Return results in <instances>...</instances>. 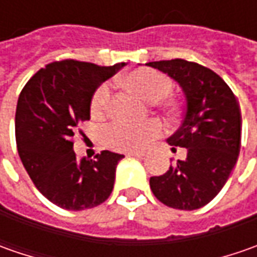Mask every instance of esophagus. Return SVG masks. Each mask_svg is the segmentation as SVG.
Returning <instances> with one entry per match:
<instances>
[{
    "label": "esophagus",
    "mask_w": 257,
    "mask_h": 257,
    "mask_svg": "<svg viewBox=\"0 0 257 257\" xmlns=\"http://www.w3.org/2000/svg\"><path fill=\"white\" fill-rule=\"evenodd\" d=\"M127 156H132V157H143L144 153H139V152H130V153H127Z\"/></svg>",
    "instance_id": "34e87169"
}]
</instances>
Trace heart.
Here are the masks:
<instances>
[{"label": "heart", "instance_id": "obj_1", "mask_svg": "<svg viewBox=\"0 0 257 257\" xmlns=\"http://www.w3.org/2000/svg\"><path fill=\"white\" fill-rule=\"evenodd\" d=\"M125 88L136 93L146 101L153 103L159 108H170V101L166 98L172 91V81L162 73L140 68L132 71L123 78ZM110 97V90L107 85H100L91 98V114L98 117L107 110ZM162 132V127L157 121H146L142 124H130L115 121L110 124L104 132L105 144L117 152H140L147 144L157 137Z\"/></svg>", "mask_w": 257, "mask_h": 257}]
</instances>
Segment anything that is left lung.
Listing matches in <instances>:
<instances>
[{"label": "left lung", "mask_w": 257, "mask_h": 257, "mask_svg": "<svg viewBox=\"0 0 257 257\" xmlns=\"http://www.w3.org/2000/svg\"><path fill=\"white\" fill-rule=\"evenodd\" d=\"M146 65L173 78L186 101L182 125L167 143L184 147L187 156L163 176L152 177L150 189L169 207L200 209L222 190L237 162L242 136L239 103L210 68L182 58Z\"/></svg>", "instance_id": "1"}]
</instances>
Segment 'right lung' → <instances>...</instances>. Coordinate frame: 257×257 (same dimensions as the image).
I'll list each match as a JSON object with an SVG mask.
<instances>
[{
  "instance_id": "obj_1",
  "label": "right lung",
  "mask_w": 257,
  "mask_h": 257,
  "mask_svg": "<svg viewBox=\"0 0 257 257\" xmlns=\"http://www.w3.org/2000/svg\"><path fill=\"white\" fill-rule=\"evenodd\" d=\"M124 65L55 61L35 73L18 97L15 139L20 159L35 187L63 209H91L113 192L123 154L103 150L95 160L78 159L73 137L78 124L90 120L98 85Z\"/></svg>"
}]
</instances>
